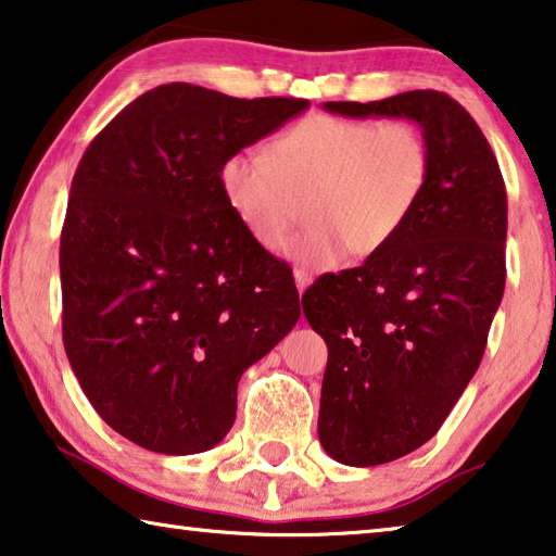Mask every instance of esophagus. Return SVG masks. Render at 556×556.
Listing matches in <instances>:
<instances>
[{
  "instance_id": "34e87169",
  "label": "esophagus",
  "mask_w": 556,
  "mask_h": 556,
  "mask_svg": "<svg viewBox=\"0 0 556 556\" xmlns=\"http://www.w3.org/2000/svg\"><path fill=\"white\" fill-rule=\"evenodd\" d=\"M294 281H296L299 294H304V289L312 285V275H309V271H304V269H294Z\"/></svg>"
}]
</instances>
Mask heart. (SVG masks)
Returning a JSON list of instances; mask_svg holds the SVG:
<instances>
[{"label": "heart", "mask_w": 556, "mask_h": 556, "mask_svg": "<svg viewBox=\"0 0 556 556\" xmlns=\"http://www.w3.org/2000/svg\"><path fill=\"white\" fill-rule=\"evenodd\" d=\"M433 155L410 121L312 113L271 138L269 151L225 157L219 188L252 240L275 252L306 210L304 232L285 244L312 271L374 257L403 232L426 195Z\"/></svg>", "instance_id": "heart-1"}]
</instances>
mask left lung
<instances>
[{
  "instance_id": "obj_1",
  "label": "left lung",
  "mask_w": 556,
  "mask_h": 556,
  "mask_svg": "<svg viewBox=\"0 0 556 556\" xmlns=\"http://www.w3.org/2000/svg\"><path fill=\"white\" fill-rule=\"evenodd\" d=\"M349 118H408L433 155L426 195L403 232L361 267L324 275L302 296L329 346L319 440L333 460L371 468L433 438L478 371L505 292L507 192L488 138L440 91L326 101Z\"/></svg>"
}]
</instances>
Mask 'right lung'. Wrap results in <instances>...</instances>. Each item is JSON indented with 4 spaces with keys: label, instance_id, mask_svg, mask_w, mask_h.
<instances>
[{
    "label": "right lung",
    "instance_id": "right-lung-1",
    "mask_svg": "<svg viewBox=\"0 0 556 556\" xmlns=\"http://www.w3.org/2000/svg\"><path fill=\"white\" fill-rule=\"evenodd\" d=\"M306 109L165 84L76 167L59 250L66 356L96 413L146 451L215 447L242 374L299 321L292 269L244 230L219 167Z\"/></svg>",
    "mask_w": 556,
    "mask_h": 556
}]
</instances>
